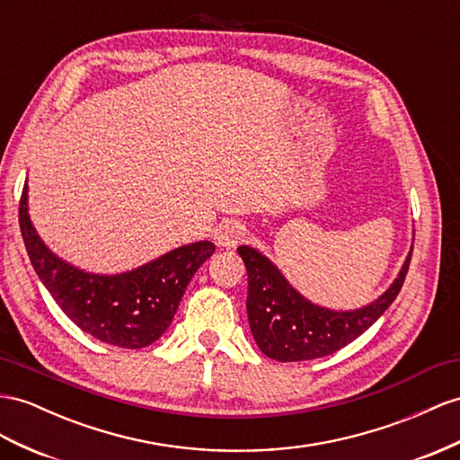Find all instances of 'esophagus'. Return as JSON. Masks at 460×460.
Segmentation results:
<instances>
[{"label":"esophagus","instance_id":"esophagus-1","mask_svg":"<svg viewBox=\"0 0 460 460\" xmlns=\"http://www.w3.org/2000/svg\"><path fill=\"white\" fill-rule=\"evenodd\" d=\"M244 237V227L237 221H223L219 223V227L216 229V244L221 246V249H233L237 246Z\"/></svg>","mask_w":460,"mask_h":460}]
</instances>
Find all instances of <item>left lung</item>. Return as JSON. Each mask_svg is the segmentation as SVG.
<instances>
[{"label":"left lung","mask_w":460,"mask_h":460,"mask_svg":"<svg viewBox=\"0 0 460 460\" xmlns=\"http://www.w3.org/2000/svg\"><path fill=\"white\" fill-rule=\"evenodd\" d=\"M249 274L251 332L258 348L276 361H307L342 349L379 319L396 299L408 274L411 251L404 266L379 299L356 311H332L305 299L279 272L278 266L252 246H239Z\"/></svg>","instance_id":"8db88e82"}]
</instances>
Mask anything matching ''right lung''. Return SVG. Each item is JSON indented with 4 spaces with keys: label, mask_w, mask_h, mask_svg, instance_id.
I'll use <instances>...</instances> for the list:
<instances>
[{
    "label": "right lung",
    "mask_w": 460,
    "mask_h": 460,
    "mask_svg": "<svg viewBox=\"0 0 460 460\" xmlns=\"http://www.w3.org/2000/svg\"><path fill=\"white\" fill-rule=\"evenodd\" d=\"M25 184L19 226L34 272L54 301L81 331L101 342L137 349L159 340L174 319L196 270L214 254L216 244L198 241L179 246L129 272L89 274L56 256L32 227Z\"/></svg>",
    "instance_id": "1"
}]
</instances>
